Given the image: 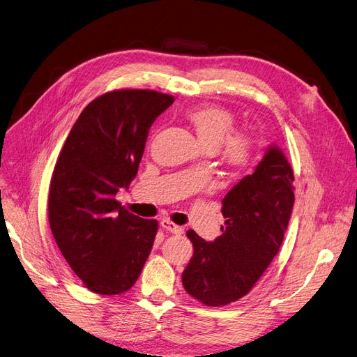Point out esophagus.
<instances>
[{
    "label": "esophagus",
    "mask_w": 357,
    "mask_h": 357,
    "mask_svg": "<svg viewBox=\"0 0 357 357\" xmlns=\"http://www.w3.org/2000/svg\"><path fill=\"white\" fill-rule=\"evenodd\" d=\"M162 227L166 229V231H169V233H172V234H181V233L183 231L182 227L176 225L175 222H172V221H169V220H163V221H162Z\"/></svg>",
    "instance_id": "esophagus-1"
}]
</instances>
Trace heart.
I'll list each match as a JSON object with an SVG mask.
<instances>
[{
	"instance_id": "1",
	"label": "heart",
	"mask_w": 357,
	"mask_h": 357,
	"mask_svg": "<svg viewBox=\"0 0 357 357\" xmlns=\"http://www.w3.org/2000/svg\"><path fill=\"white\" fill-rule=\"evenodd\" d=\"M185 120L208 151L220 153L222 163L234 172L250 165L252 141L245 133L234 132V114L220 105H200L185 111Z\"/></svg>"
}]
</instances>
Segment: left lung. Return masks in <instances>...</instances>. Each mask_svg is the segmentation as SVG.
Returning <instances> with one entry per match:
<instances>
[{"instance_id":"8db88e82","label":"left lung","mask_w":357,"mask_h":357,"mask_svg":"<svg viewBox=\"0 0 357 357\" xmlns=\"http://www.w3.org/2000/svg\"><path fill=\"white\" fill-rule=\"evenodd\" d=\"M292 182L282 149L270 146L254 174L222 199V234L209 243L187 231L194 254L182 284L194 300L222 307L250 292L282 246L295 202Z\"/></svg>"}]
</instances>
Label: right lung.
Wrapping results in <instances>:
<instances>
[{
    "label": "right lung",
    "mask_w": 357,
    "mask_h": 357,
    "mask_svg": "<svg viewBox=\"0 0 357 357\" xmlns=\"http://www.w3.org/2000/svg\"><path fill=\"white\" fill-rule=\"evenodd\" d=\"M175 98L120 89L79 114L54 165L49 190L53 237L89 291L120 295L139 278L158 229L116 200L137 174L153 121Z\"/></svg>",
    "instance_id": "obj_1"
}]
</instances>
